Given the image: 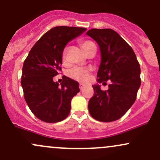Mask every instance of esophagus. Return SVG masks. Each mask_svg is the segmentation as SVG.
<instances>
[{
    "instance_id": "obj_1",
    "label": "esophagus",
    "mask_w": 160,
    "mask_h": 160,
    "mask_svg": "<svg viewBox=\"0 0 160 160\" xmlns=\"http://www.w3.org/2000/svg\"><path fill=\"white\" fill-rule=\"evenodd\" d=\"M86 87V86L85 85H83V84H82V83H80V91H82V90H83V88Z\"/></svg>"
}]
</instances>
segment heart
<instances>
[{"instance_id":"obj_1","label":"heart","mask_w":160,"mask_h":160,"mask_svg":"<svg viewBox=\"0 0 160 160\" xmlns=\"http://www.w3.org/2000/svg\"><path fill=\"white\" fill-rule=\"evenodd\" d=\"M92 45H95L92 41L89 40H86L81 42V47L82 50L85 51V53L88 51V49ZM65 55L63 53L62 55V60L65 61ZM89 68H80V67H75L71 71H69L68 75L71 78L74 79L75 80H78L80 82H87L89 78Z\"/></svg>"}]
</instances>
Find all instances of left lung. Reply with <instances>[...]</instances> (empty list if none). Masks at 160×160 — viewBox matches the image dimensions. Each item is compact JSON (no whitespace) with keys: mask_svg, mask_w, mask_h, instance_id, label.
<instances>
[{"mask_svg":"<svg viewBox=\"0 0 160 160\" xmlns=\"http://www.w3.org/2000/svg\"><path fill=\"white\" fill-rule=\"evenodd\" d=\"M86 35L97 42L101 51L98 82L111 81L107 91H102L98 83L92 86L95 95L88 101V111L100 122H114L136 101L141 85L139 63L132 48L115 30L92 29Z\"/></svg>","mask_w":160,"mask_h":160,"instance_id":"8db88e82","label":"left lung"}]
</instances>
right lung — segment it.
<instances>
[{"mask_svg": "<svg viewBox=\"0 0 160 160\" xmlns=\"http://www.w3.org/2000/svg\"><path fill=\"white\" fill-rule=\"evenodd\" d=\"M86 30L67 26L51 28L38 40L25 59L21 80L24 99L32 112L43 122H61L70 113L72 99L80 92L78 82L64 76L59 85L53 78L61 70L65 46Z\"/></svg>", "mask_w": 160, "mask_h": 160, "instance_id": "add662e5", "label": "right lung"}]
</instances>
